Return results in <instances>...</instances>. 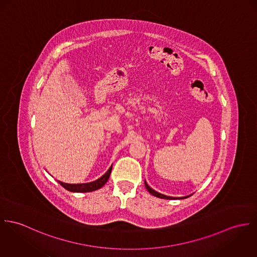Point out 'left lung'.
<instances>
[{"label":"left lung","instance_id":"left-lung-1","mask_svg":"<svg viewBox=\"0 0 257 257\" xmlns=\"http://www.w3.org/2000/svg\"><path fill=\"white\" fill-rule=\"evenodd\" d=\"M145 185H146V188L148 189V191L151 193V194H153L154 196H156V197H159V198H163V199H182V198H187V197H189V196H185V197H182V198H175V197H170V196H167V195H164V194H161V193H159V192H157V191H155L154 189H152L147 183H146V181H145Z\"/></svg>","mask_w":257,"mask_h":257}]
</instances>
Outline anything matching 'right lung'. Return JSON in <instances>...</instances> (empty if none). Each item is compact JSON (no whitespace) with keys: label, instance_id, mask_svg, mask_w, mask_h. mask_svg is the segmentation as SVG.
I'll return each instance as SVG.
<instances>
[{"label":"right lung","instance_id":"obj_1","mask_svg":"<svg viewBox=\"0 0 257 257\" xmlns=\"http://www.w3.org/2000/svg\"><path fill=\"white\" fill-rule=\"evenodd\" d=\"M111 170H112V166L100 178H98L97 180H95L93 182L82 183V184H68V183H64V182L59 181V183L65 189H67L69 191H72V192H89V191H93V190L99 189L100 187H102L106 183V181L108 180V178L110 176Z\"/></svg>","mask_w":257,"mask_h":257}]
</instances>
